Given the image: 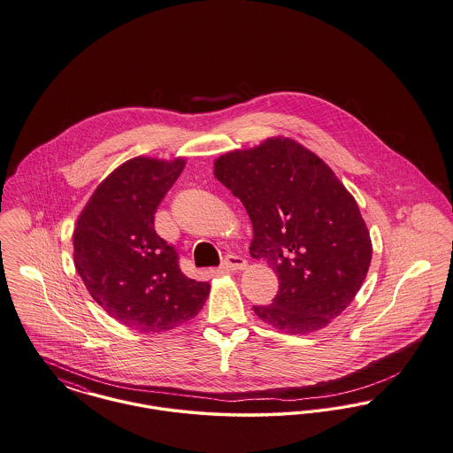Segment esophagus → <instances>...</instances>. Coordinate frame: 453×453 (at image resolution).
Instances as JSON below:
<instances>
[{
	"mask_svg": "<svg viewBox=\"0 0 453 453\" xmlns=\"http://www.w3.org/2000/svg\"><path fill=\"white\" fill-rule=\"evenodd\" d=\"M246 260L244 258H241L238 255H229L226 260H224V264H222V270H226V272H236V270H242V268H246Z\"/></svg>",
	"mask_w": 453,
	"mask_h": 453,
	"instance_id": "34e87169",
	"label": "esophagus"
}]
</instances>
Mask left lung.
<instances>
[{
  "label": "left lung",
  "instance_id": "left-lung-1",
  "mask_svg": "<svg viewBox=\"0 0 453 453\" xmlns=\"http://www.w3.org/2000/svg\"><path fill=\"white\" fill-rule=\"evenodd\" d=\"M253 224L250 255L279 277L272 304L253 306L270 326L306 335L339 317L366 279L370 231L354 196L317 154L272 136L213 162Z\"/></svg>",
  "mask_w": 453,
  "mask_h": 453
}]
</instances>
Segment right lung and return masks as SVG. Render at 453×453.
I'll return each instance as SVG.
<instances>
[{"mask_svg":"<svg viewBox=\"0 0 453 453\" xmlns=\"http://www.w3.org/2000/svg\"><path fill=\"white\" fill-rule=\"evenodd\" d=\"M185 164L142 156L123 162L96 188L73 231V262L88 294L109 317L143 334L195 319L211 293L209 282L180 270L176 250L154 227Z\"/></svg>","mask_w":453,"mask_h":453,"instance_id":"add662e5","label":"right lung"}]
</instances>
